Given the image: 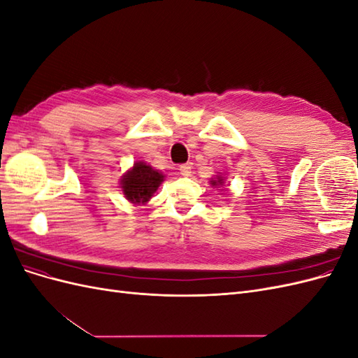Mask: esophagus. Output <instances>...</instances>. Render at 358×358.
I'll use <instances>...</instances> for the list:
<instances>
[{
    "label": "esophagus",
    "instance_id": "esophagus-1",
    "mask_svg": "<svg viewBox=\"0 0 358 358\" xmlns=\"http://www.w3.org/2000/svg\"><path fill=\"white\" fill-rule=\"evenodd\" d=\"M179 173L182 176H191V166H188V164H182V166H179Z\"/></svg>",
    "mask_w": 358,
    "mask_h": 358
}]
</instances>
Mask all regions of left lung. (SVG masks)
Instances as JSON below:
<instances>
[{
  "mask_svg": "<svg viewBox=\"0 0 358 358\" xmlns=\"http://www.w3.org/2000/svg\"><path fill=\"white\" fill-rule=\"evenodd\" d=\"M210 185L215 188H220L224 187V176L222 175H216L215 178L210 179Z\"/></svg>",
  "mask_w": 358,
  "mask_h": 358,
  "instance_id": "left-lung-1",
  "label": "left lung"
}]
</instances>
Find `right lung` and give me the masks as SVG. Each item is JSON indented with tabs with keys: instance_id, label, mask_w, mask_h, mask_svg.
Returning <instances> with one entry per match:
<instances>
[{
	"instance_id": "add662e5",
	"label": "right lung",
	"mask_w": 358,
	"mask_h": 358,
	"mask_svg": "<svg viewBox=\"0 0 358 358\" xmlns=\"http://www.w3.org/2000/svg\"><path fill=\"white\" fill-rule=\"evenodd\" d=\"M164 175L145 161H136L131 169H128L121 178V189L124 197L136 206L146 204L158 187L164 182Z\"/></svg>"
}]
</instances>
